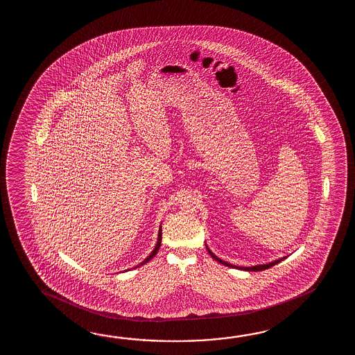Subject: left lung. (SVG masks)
Wrapping results in <instances>:
<instances>
[{"label":"left lung","mask_w":355,"mask_h":355,"mask_svg":"<svg viewBox=\"0 0 355 355\" xmlns=\"http://www.w3.org/2000/svg\"><path fill=\"white\" fill-rule=\"evenodd\" d=\"M207 250H208V252H209V255H211L216 261H218L220 264L226 265V266H230V268H237V269H241V270H246V272H261V270H265V269H269V268H272L274 265L278 264L280 261H283L284 259H287V257H280L278 260H274L272 263H268V264H261V265H255V266H236V265L230 264V263H226V261H223V260H220L219 257H216L213 252H211V250L208 249V246H207Z\"/></svg>","instance_id":"8db88e82"}]
</instances>
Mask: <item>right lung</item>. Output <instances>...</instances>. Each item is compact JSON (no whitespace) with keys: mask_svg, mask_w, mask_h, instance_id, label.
Masks as SVG:
<instances>
[{"mask_svg":"<svg viewBox=\"0 0 355 355\" xmlns=\"http://www.w3.org/2000/svg\"><path fill=\"white\" fill-rule=\"evenodd\" d=\"M161 240H162V230H161V227H159V237H157V243H156V246H155V249L152 251L151 254H150V257H146L142 263H139V264L137 265L136 268L138 266H142V265L146 264V263H148L150 260L153 259V257L157 254V251H159V246H161Z\"/></svg>","mask_w":355,"mask_h":355,"instance_id":"right-lung-1","label":"right lung"}]
</instances>
